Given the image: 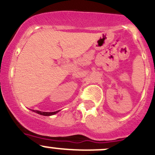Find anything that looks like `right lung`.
<instances>
[{
    "label": "right lung",
    "instance_id": "obj_1",
    "mask_svg": "<svg viewBox=\"0 0 155 155\" xmlns=\"http://www.w3.org/2000/svg\"><path fill=\"white\" fill-rule=\"evenodd\" d=\"M33 111L35 113H37V114H41V115H43V116H51V115H54V114H57V113L58 112V111H54V112H41V111H39V110H33Z\"/></svg>",
    "mask_w": 155,
    "mask_h": 155
}]
</instances>
